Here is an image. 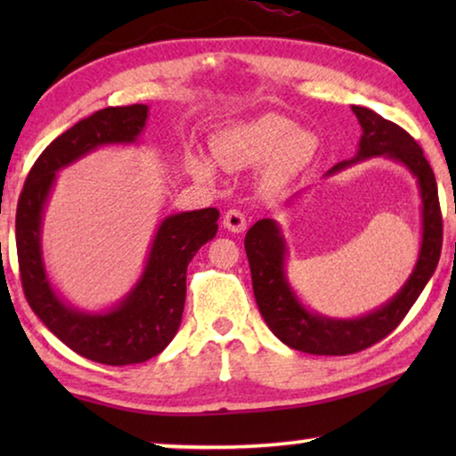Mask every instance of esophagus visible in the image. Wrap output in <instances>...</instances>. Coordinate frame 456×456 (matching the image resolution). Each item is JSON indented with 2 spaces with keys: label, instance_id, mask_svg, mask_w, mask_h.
Listing matches in <instances>:
<instances>
[{
  "label": "esophagus",
  "instance_id": "34e87169",
  "mask_svg": "<svg viewBox=\"0 0 456 456\" xmlns=\"http://www.w3.org/2000/svg\"><path fill=\"white\" fill-rule=\"evenodd\" d=\"M223 227H227L231 233H241L247 227V217L243 211L239 209H229L225 215H223Z\"/></svg>",
  "mask_w": 456,
  "mask_h": 456
}]
</instances>
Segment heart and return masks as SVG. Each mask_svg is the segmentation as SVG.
I'll use <instances>...</instances> for the list:
<instances>
[{"label": "heart", "mask_w": 456, "mask_h": 456, "mask_svg": "<svg viewBox=\"0 0 456 456\" xmlns=\"http://www.w3.org/2000/svg\"><path fill=\"white\" fill-rule=\"evenodd\" d=\"M318 141L310 130L296 128L293 120L281 114L265 112L233 122L215 136V159L225 168L256 167L265 160L267 175L285 181L310 163ZM192 173L200 179H211L215 167L207 157L191 159Z\"/></svg>", "instance_id": "b5f03b06"}]
</instances>
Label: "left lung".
<instances>
[{
    "label": "left lung",
    "instance_id": "1",
    "mask_svg": "<svg viewBox=\"0 0 456 456\" xmlns=\"http://www.w3.org/2000/svg\"><path fill=\"white\" fill-rule=\"evenodd\" d=\"M362 126L358 154L331 167L344 171L358 160L386 157L403 163L416 176L422 199V243L414 272L395 297L362 318L334 320L305 310L285 277V239L273 219H261L245 235L253 293L269 330L293 350L315 356H348L380 342L395 331L435 273L443 249V215L435 173L419 142L395 122L364 106H352Z\"/></svg>",
    "mask_w": 456,
    "mask_h": 456
}]
</instances>
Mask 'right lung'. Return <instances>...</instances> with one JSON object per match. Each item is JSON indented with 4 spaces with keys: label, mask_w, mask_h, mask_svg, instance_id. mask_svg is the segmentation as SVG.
I'll return each instance as SVG.
<instances>
[{
    "label": "right lung",
    "mask_w": 456,
    "mask_h": 456,
    "mask_svg": "<svg viewBox=\"0 0 456 456\" xmlns=\"http://www.w3.org/2000/svg\"><path fill=\"white\" fill-rule=\"evenodd\" d=\"M149 118V106H110L60 134L29 171L15 213V245L21 288L34 314L68 348L106 366L141 364L163 352L181 326L187 265L217 233L215 207L176 213L159 225L141 280L108 312L88 314L53 291L42 259V215L60 168L102 144H133Z\"/></svg>",
    "instance_id": "add662e5"
}]
</instances>
